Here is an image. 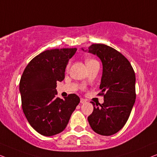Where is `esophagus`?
Listing matches in <instances>:
<instances>
[{
	"label": "esophagus",
	"instance_id": "obj_1",
	"mask_svg": "<svg viewBox=\"0 0 157 157\" xmlns=\"http://www.w3.org/2000/svg\"><path fill=\"white\" fill-rule=\"evenodd\" d=\"M85 102H87V100H85V99H83V98H81L80 99V103L81 104H84V103H85Z\"/></svg>",
	"mask_w": 157,
	"mask_h": 157
}]
</instances>
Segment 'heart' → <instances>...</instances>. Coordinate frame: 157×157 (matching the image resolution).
<instances>
[{"label": "heart", "mask_w": 157, "mask_h": 157, "mask_svg": "<svg viewBox=\"0 0 157 157\" xmlns=\"http://www.w3.org/2000/svg\"><path fill=\"white\" fill-rule=\"evenodd\" d=\"M95 62H98L95 59H87L86 60V64L87 65H89V64H91V63H95ZM70 67V63H68L67 65V67H66V69L68 70V68Z\"/></svg>", "instance_id": "1"}]
</instances>
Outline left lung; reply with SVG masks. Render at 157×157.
<instances>
[{
	"label": "left lung",
	"instance_id": "1",
	"mask_svg": "<svg viewBox=\"0 0 157 157\" xmlns=\"http://www.w3.org/2000/svg\"><path fill=\"white\" fill-rule=\"evenodd\" d=\"M88 52L102 63L99 94L104 96V102L94 107L91 101L94 109L87 120L94 132L110 136L120 131L129 119L136 99L135 73L129 60L109 46L92 44Z\"/></svg>",
	"mask_w": 157,
	"mask_h": 157
}]
</instances>
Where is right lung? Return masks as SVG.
<instances>
[{"mask_svg": "<svg viewBox=\"0 0 157 157\" xmlns=\"http://www.w3.org/2000/svg\"><path fill=\"white\" fill-rule=\"evenodd\" d=\"M76 50H45L31 59L22 75L19 89L23 111L31 127L42 135L63 132L80 101L75 94L64 100L56 98L57 81L65 79L66 66Z\"/></svg>", "mask_w": 157, "mask_h": 157, "instance_id": "add662e5", "label": "right lung"}]
</instances>
